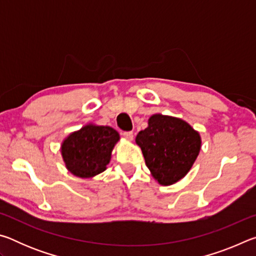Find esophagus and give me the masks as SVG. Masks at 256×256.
<instances>
[{"instance_id": "34e87169", "label": "esophagus", "mask_w": 256, "mask_h": 256, "mask_svg": "<svg viewBox=\"0 0 256 256\" xmlns=\"http://www.w3.org/2000/svg\"><path fill=\"white\" fill-rule=\"evenodd\" d=\"M122 134H123V136H124L125 138H126V140H128V141H132V140H133V138H134L133 132L128 131V132H123Z\"/></svg>"}]
</instances>
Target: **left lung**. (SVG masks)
<instances>
[{"label":"left lung","mask_w":256,"mask_h":256,"mask_svg":"<svg viewBox=\"0 0 256 256\" xmlns=\"http://www.w3.org/2000/svg\"><path fill=\"white\" fill-rule=\"evenodd\" d=\"M136 144L146 167L162 185H172L188 174L201 149V138L185 120L154 114L138 133Z\"/></svg>","instance_id":"left-lung-1"}]
</instances>
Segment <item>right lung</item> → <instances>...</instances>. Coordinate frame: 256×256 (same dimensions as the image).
Segmentation results:
<instances>
[{
    "label": "right lung",
    "instance_id": "1",
    "mask_svg": "<svg viewBox=\"0 0 256 256\" xmlns=\"http://www.w3.org/2000/svg\"><path fill=\"white\" fill-rule=\"evenodd\" d=\"M120 134L110 126L89 124L63 141L60 152L73 175L90 178L106 170Z\"/></svg>",
    "mask_w": 256,
    "mask_h": 256
}]
</instances>
